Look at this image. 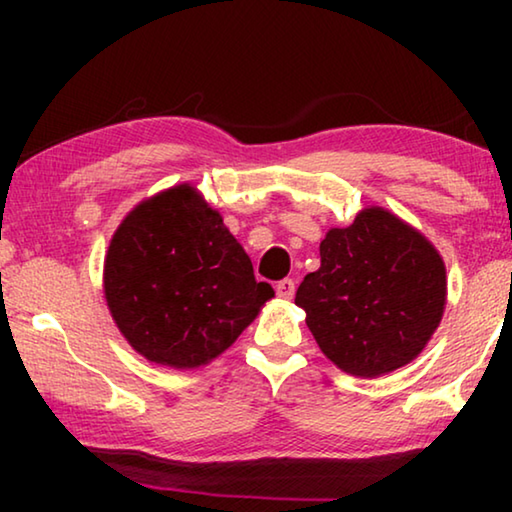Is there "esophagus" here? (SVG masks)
<instances>
[{"mask_svg":"<svg viewBox=\"0 0 512 512\" xmlns=\"http://www.w3.org/2000/svg\"><path fill=\"white\" fill-rule=\"evenodd\" d=\"M275 293H277V298H282V300H291L293 298V293H296V282L293 280H280L275 284Z\"/></svg>","mask_w":512,"mask_h":512,"instance_id":"esophagus-1","label":"esophagus"}]
</instances>
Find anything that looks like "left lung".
Listing matches in <instances>:
<instances>
[{"instance_id":"8db88e82","label":"left lung","mask_w":512,"mask_h":512,"mask_svg":"<svg viewBox=\"0 0 512 512\" xmlns=\"http://www.w3.org/2000/svg\"><path fill=\"white\" fill-rule=\"evenodd\" d=\"M445 264L420 232L368 207L320 241V268L296 305L318 348L341 370L379 377L422 352L443 318Z\"/></svg>"}]
</instances>
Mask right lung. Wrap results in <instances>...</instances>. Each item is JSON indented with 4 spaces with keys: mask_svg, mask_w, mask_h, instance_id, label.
Here are the masks:
<instances>
[{
    "mask_svg": "<svg viewBox=\"0 0 512 512\" xmlns=\"http://www.w3.org/2000/svg\"><path fill=\"white\" fill-rule=\"evenodd\" d=\"M103 282L128 343L171 368H196L228 350L273 298L219 212L189 185L126 216L110 241Z\"/></svg>",
    "mask_w": 512,
    "mask_h": 512,
    "instance_id": "right-lung-1",
    "label": "right lung"
}]
</instances>
